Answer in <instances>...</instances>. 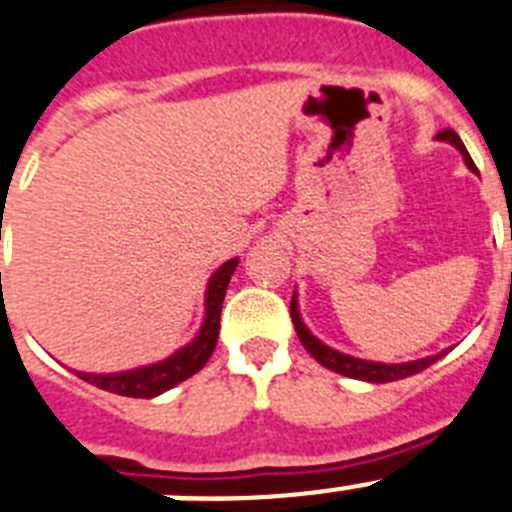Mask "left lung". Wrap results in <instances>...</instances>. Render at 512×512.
<instances>
[{"instance_id":"1","label":"left lung","mask_w":512,"mask_h":512,"mask_svg":"<svg viewBox=\"0 0 512 512\" xmlns=\"http://www.w3.org/2000/svg\"><path fill=\"white\" fill-rule=\"evenodd\" d=\"M438 141H448L453 144L456 149L464 154V162L469 170L477 172L474 162H471L469 151L466 146L461 144V139L456 136V131L446 128V131L438 133ZM291 319H293V327H296V335H299L301 345L314 355V361L322 363L324 368H330V371L342 373V376H350V379H361V381H371V384H386V381H397V379H407V376H415V373L425 371L428 366H433L443 353L438 355H430V358H420V361H410V363H376V361H361V358H353V355H345V353H337V350L327 348L322 340L311 335L306 330V324L301 322L299 317V301H296V293H293L291 299Z\"/></svg>"}]
</instances>
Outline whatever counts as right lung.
Instances as JSON below:
<instances>
[{"instance_id": "1", "label": "right lung", "mask_w": 512, "mask_h": 512, "mask_svg": "<svg viewBox=\"0 0 512 512\" xmlns=\"http://www.w3.org/2000/svg\"><path fill=\"white\" fill-rule=\"evenodd\" d=\"M237 257L226 260L216 273L211 275L206 288V319H203L201 332L195 335L193 342H188L185 348L177 350L170 355L167 361L151 363L144 368H133V371L123 373H82L77 376L84 379L87 384L100 386L105 391L121 394V397H136V399H151L162 394V391L172 389L180 381L190 379L193 373L201 371L211 358L216 340H219V327H221V304H224L226 286L231 281V273L237 270Z\"/></svg>"}]
</instances>
